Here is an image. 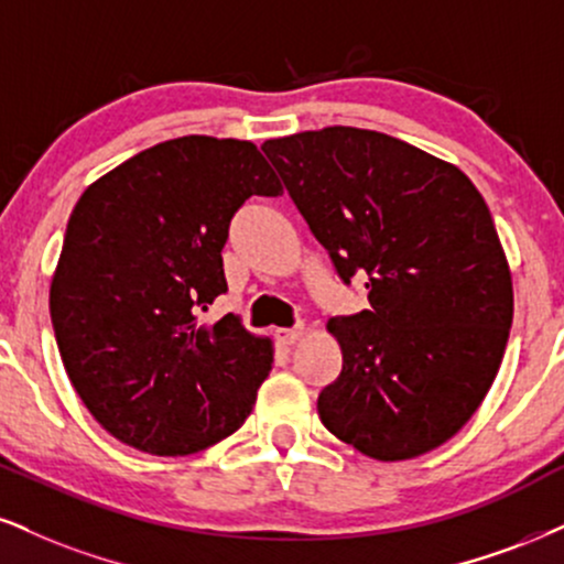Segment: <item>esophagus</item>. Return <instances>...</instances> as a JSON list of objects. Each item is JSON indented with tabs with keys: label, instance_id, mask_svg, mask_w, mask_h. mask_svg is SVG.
I'll return each mask as SVG.
<instances>
[{
	"label": "esophagus",
	"instance_id": "esophagus-1",
	"mask_svg": "<svg viewBox=\"0 0 564 564\" xmlns=\"http://www.w3.org/2000/svg\"><path fill=\"white\" fill-rule=\"evenodd\" d=\"M303 335V326H295V329H276L274 337L280 345H295Z\"/></svg>",
	"mask_w": 564,
	"mask_h": 564
}]
</instances>
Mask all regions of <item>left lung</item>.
<instances>
[{
    "label": "left lung",
    "instance_id": "8db88e82",
    "mask_svg": "<svg viewBox=\"0 0 564 564\" xmlns=\"http://www.w3.org/2000/svg\"><path fill=\"white\" fill-rule=\"evenodd\" d=\"M339 280L371 308L335 316L343 371L318 394L337 440L394 463L440 447L481 405L512 326V276L489 206L455 164L360 128L271 138Z\"/></svg>",
    "mask_w": 564,
    "mask_h": 564
}]
</instances>
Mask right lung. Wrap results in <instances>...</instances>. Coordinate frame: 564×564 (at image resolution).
<instances>
[{
    "mask_svg": "<svg viewBox=\"0 0 564 564\" xmlns=\"http://www.w3.org/2000/svg\"><path fill=\"white\" fill-rule=\"evenodd\" d=\"M282 185L250 141L183 135L86 187L48 290L62 364L109 434L177 457L235 434L274 350L238 316L200 324L227 293L221 248L250 196Z\"/></svg>",
    "mask_w": 564,
    "mask_h": 564,
    "instance_id": "add662e5",
    "label": "right lung"
}]
</instances>
